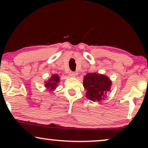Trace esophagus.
Listing matches in <instances>:
<instances>
[{
  "mask_svg": "<svg viewBox=\"0 0 148 148\" xmlns=\"http://www.w3.org/2000/svg\"><path fill=\"white\" fill-rule=\"evenodd\" d=\"M69 76H72V77H74L76 76V73L74 72H72V71H70L69 72Z\"/></svg>",
  "mask_w": 148,
  "mask_h": 148,
  "instance_id": "1",
  "label": "esophagus"
}]
</instances>
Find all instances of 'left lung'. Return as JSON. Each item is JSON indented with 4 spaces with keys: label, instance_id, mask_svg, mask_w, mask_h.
<instances>
[{
    "label": "left lung",
    "instance_id": "left-lung-1",
    "mask_svg": "<svg viewBox=\"0 0 148 148\" xmlns=\"http://www.w3.org/2000/svg\"><path fill=\"white\" fill-rule=\"evenodd\" d=\"M111 82L108 77L95 73L88 74L84 76V86L87 90L86 97L92 101H99L103 99L110 91Z\"/></svg>",
    "mask_w": 148,
    "mask_h": 148
}]
</instances>
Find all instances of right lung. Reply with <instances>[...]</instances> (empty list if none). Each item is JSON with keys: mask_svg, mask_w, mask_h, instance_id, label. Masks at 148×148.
<instances>
[{"mask_svg": "<svg viewBox=\"0 0 148 148\" xmlns=\"http://www.w3.org/2000/svg\"><path fill=\"white\" fill-rule=\"evenodd\" d=\"M59 81H60V77H59V76L57 75V74H53L48 81L45 82V87L48 88L50 90H54L56 88Z\"/></svg>", "mask_w": 148, "mask_h": 148, "instance_id": "right-lung-1", "label": "right lung"}]
</instances>
